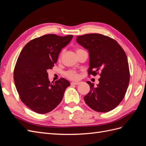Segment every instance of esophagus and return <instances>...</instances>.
I'll return each instance as SVG.
<instances>
[{
	"instance_id": "1",
	"label": "esophagus",
	"mask_w": 146,
	"mask_h": 146,
	"mask_svg": "<svg viewBox=\"0 0 146 146\" xmlns=\"http://www.w3.org/2000/svg\"><path fill=\"white\" fill-rule=\"evenodd\" d=\"M79 83H80L79 82H72L70 84H71V85H78Z\"/></svg>"
}]
</instances>
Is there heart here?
<instances>
[{
	"label": "heart",
	"instance_id": "heart-1",
	"mask_svg": "<svg viewBox=\"0 0 146 146\" xmlns=\"http://www.w3.org/2000/svg\"><path fill=\"white\" fill-rule=\"evenodd\" d=\"M78 50L80 49H77V50ZM66 75L68 78L71 79H76L77 78V74L76 71H74V70H69V71L66 72Z\"/></svg>",
	"mask_w": 146,
	"mask_h": 146
}]
</instances>
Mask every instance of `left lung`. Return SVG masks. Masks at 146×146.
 Returning a JSON list of instances; mask_svg holds the SVG:
<instances>
[{"label":"left lung","mask_w":146,"mask_h":146,"mask_svg":"<svg viewBox=\"0 0 146 146\" xmlns=\"http://www.w3.org/2000/svg\"><path fill=\"white\" fill-rule=\"evenodd\" d=\"M76 40L89 52L88 74L96 76L100 72L97 86L86 82L90 91L84 100L94 111H111L121 103L129 86L130 72L125 53L117 41L103 35L86 34L77 36Z\"/></svg>","instance_id":"1"}]
</instances>
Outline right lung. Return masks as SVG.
I'll use <instances>...</instances> for the list:
<instances>
[{"label": "right lung", "mask_w": 146, "mask_h": 146, "mask_svg": "<svg viewBox=\"0 0 146 146\" xmlns=\"http://www.w3.org/2000/svg\"><path fill=\"white\" fill-rule=\"evenodd\" d=\"M72 38V35H45L30 41L22 50L14 70V81L21 100L33 111L46 114L52 111L70 86L63 78L50 83L47 70L54 67L61 49Z\"/></svg>", "instance_id": "right-lung-1"}]
</instances>
